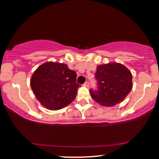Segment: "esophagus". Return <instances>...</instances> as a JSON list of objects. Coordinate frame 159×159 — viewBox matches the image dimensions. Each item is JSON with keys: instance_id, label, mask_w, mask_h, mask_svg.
<instances>
[{"instance_id": "esophagus-1", "label": "esophagus", "mask_w": 159, "mask_h": 159, "mask_svg": "<svg viewBox=\"0 0 159 159\" xmlns=\"http://www.w3.org/2000/svg\"><path fill=\"white\" fill-rule=\"evenodd\" d=\"M83 85H84V87H87V88H89V86H90V83H89V82L87 81V82H84Z\"/></svg>"}]
</instances>
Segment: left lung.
Instances as JSON below:
<instances>
[{"mask_svg": "<svg viewBox=\"0 0 159 159\" xmlns=\"http://www.w3.org/2000/svg\"><path fill=\"white\" fill-rule=\"evenodd\" d=\"M97 90L90 89L95 101L104 106H114L121 103L132 88V74L124 65L109 63L97 66L95 72Z\"/></svg>", "mask_w": 159, "mask_h": 159, "instance_id": "1", "label": "left lung"}]
</instances>
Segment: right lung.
Returning <instances> with one entry per match:
<instances>
[{
	"instance_id": "right-lung-1",
	"label": "right lung",
	"mask_w": 159,
	"mask_h": 159,
	"mask_svg": "<svg viewBox=\"0 0 159 159\" xmlns=\"http://www.w3.org/2000/svg\"><path fill=\"white\" fill-rule=\"evenodd\" d=\"M77 75L66 64L46 62L38 67L31 78L30 85L37 99L50 110H59L76 98Z\"/></svg>"
}]
</instances>
